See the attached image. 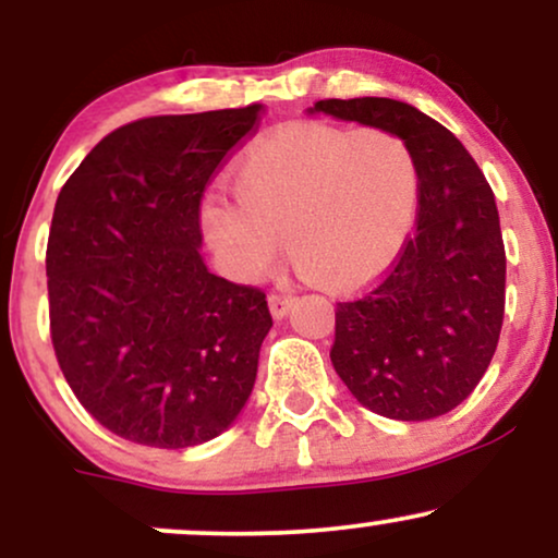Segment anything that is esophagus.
<instances>
[{
    "label": "esophagus",
    "instance_id": "obj_1",
    "mask_svg": "<svg viewBox=\"0 0 558 558\" xmlns=\"http://www.w3.org/2000/svg\"><path fill=\"white\" fill-rule=\"evenodd\" d=\"M267 304H270V315L275 319H283L288 312H291L293 306V296H288V293H270V299H267Z\"/></svg>",
    "mask_w": 558,
    "mask_h": 558
}]
</instances>
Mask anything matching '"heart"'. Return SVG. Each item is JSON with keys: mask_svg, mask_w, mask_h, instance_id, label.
I'll use <instances>...</instances> for the list:
<instances>
[{"mask_svg": "<svg viewBox=\"0 0 558 558\" xmlns=\"http://www.w3.org/2000/svg\"><path fill=\"white\" fill-rule=\"evenodd\" d=\"M233 191L235 202L209 196L202 207L204 239L230 278L259 280L286 239L304 278L343 293L399 262L417 228L422 178L401 133L304 123L252 146Z\"/></svg>", "mask_w": 558, "mask_h": 558, "instance_id": "1", "label": "heart"}]
</instances>
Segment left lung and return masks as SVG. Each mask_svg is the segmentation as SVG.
Masks as SVG:
<instances>
[{"label": "left lung", "instance_id": "left-lung-1", "mask_svg": "<svg viewBox=\"0 0 558 558\" xmlns=\"http://www.w3.org/2000/svg\"><path fill=\"white\" fill-rule=\"evenodd\" d=\"M306 112L388 128L417 155V230L367 293L338 304L330 362L369 412L440 417L475 390L501 336L506 254L496 196L462 141L407 101L323 99Z\"/></svg>", "mask_w": 558, "mask_h": 558}]
</instances>
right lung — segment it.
I'll return each instance as SVG.
<instances>
[{
    "mask_svg": "<svg viewBox=\"0 0 558 558\" xmlns=\"http://www.w3.org/2000/svg\"><path fill=\"white\" fill-rule=\"evenodd\" d=\"M262 105L128 123L62 185L47 246L57 362L86 412L155 448L239 420L272 328L259 288L209 272L198 204Z\"/></svg>",
    "mask_w": 558,
    "mask_h": 558,
    "instance_id": "1",
    "label": "right lung"
}]
</instances>
